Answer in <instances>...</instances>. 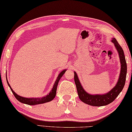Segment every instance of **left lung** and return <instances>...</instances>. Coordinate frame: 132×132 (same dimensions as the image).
Wrapping results in <instances>:
<instances>
[{
    "mask_svg": "<svg viewBox=\"0 0 132 132\" xmlns=\"http://www.w3.org/2000/svg\"><path fill=\"white\" fill-rule=\"evenodd\" d=\"M112 42L114 43L116 50L118 52L119 57H120L121 71L117 84L109 92L102 95H91L88 94L82 87L80 82L79 80L77 74L75 72H74V81L76 89H77L79 98L82 102L90 106H102L109 105V104L111 103L115 100L116 98L120 94L124 87L125 80H126L127 66L126 61H125L124 51L115 38L112 39Z\"/></svg>",
    "mask_w": 132,
    "mask_h": 132,
    "instance_id": "1",
    "label": "left lung"
}]
</instances>
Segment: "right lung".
<instances>
[{"label": "right lung", "instance_id": "obj_1", "mask_svg": "<svg viewBox=\"0 0 132 132\" xmlns=\"http://www.w3.org/2000/svg\"><path fill=\"white\" fill-rule=\"evenodd\" d=\"M65 72H66V70H64L60 73L59 76H58L56 81H55V83L53 85V88H52V91L50 93V94L47 95V96L42 98H24V97L18 96V94H17L14 92L13 90V89H12V88L11 87L10 84L8 83L7 78V81L8 85H9V87H10L11 91L12 92V93H13L14 97H16V98L18 101H20V102L21 103H25L29 105H38V104H41V103H44L45 102H50V101L54 99V98L55 97V96H56V90H57L58 83H59L60 79L63 76L64 73H65Z\"/></svg>", "mask_w": 132, "mask_h": 132}]
</instances>
